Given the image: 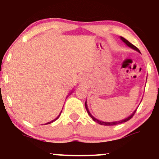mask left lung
<instances>
[{
    "label": "left lung",
    "instance_id": "left-lung-1",
    "mask_svg": "<svg viewBox=\"0 0 159 159\" xmlns=\"http://www.w3.org/2000/svg\"><path fill=\"white\" fill-rule=\"evenodd\" d=\"M120 38H121V39L123 40V41L124 42V43H126V45H127V46H129V47L132 48V49H133L136 50L137 52H140V51H139V50L138 48H137L136 46H135L134 45L132 44L131 43H129V42L128 40H126V39H125V38H123V37H120ZM85 108H86V110H87V111H88V114H89V116H91V118H92L93 121L97 122V123H99V124H101V125H104V126H114V125H117V124H120V123H125V122L128 121V120H129L130 119H131V118L133 117V116H134L135 113H136V110H135L134 112H133V113H132L131 115H130L129 116V117L126 118V119H124V120H120V121H116V122H110V123H108V122H103V121H101V120H97L96 118L93 117V116H92V115L91 114V113H90V112H89V110H88V106H87L86 102H85Z\"/></svg>",
    "mask_w": 159,
    "mask_h": 159
}]
</instances>
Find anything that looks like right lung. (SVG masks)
Segmentation results:
<instances>
[{"label":"right lung","mask_w":159,"mask_h":159,"mask_svg":"<svg viewBox=\"0 0 159 159\" xmlns=\"http://www.w3.org/2000/svg\"><path fill=\"white\" fill-rule=\"evenodd\" d=\"M59 116H60V115H59ZM58 117H57V118H56V119L53 120H52V121H51V122H49V123H46V124H49V123H52V122H53V121H55V120H57V119H58Z\"/></svg>","instance_id":"obj_1"}]
</instances>
